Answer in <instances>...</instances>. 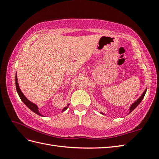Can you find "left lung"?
<instances>
[{
    "label": "left lung",
    "instance_id": "obj_1",
    "mask_svg": "<svg viewBox=\"0 0 159 159\" xmlns=\"http://www.w3.org/2000/svg\"><path fill=\"white\" fill-rule=\"evenodd\" d=\"M146 91H147V89L144 91V92L142 93V95H141V96L139 97V98L138 99V100H137L135 101V102H134L130 106V113H130L132 112V111H133L138 105H139V103L141 102V100H143V97H144V96H145V94H146ZM101 113L103 114L102 113Z\"/></svg>",
    "mask_w": 159,
    "mask_h": 159
}]
</instances>
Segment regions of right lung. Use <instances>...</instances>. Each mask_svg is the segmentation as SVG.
Returning a JSON list of instances; mask_svg holds the SVG:
<instances>
[{"mask_svg": "<svg viewBox=\"0 0 159 159\" xmlns=\"http://www.w3.org/2000/svg\"><path fill=\"white\" fill-rule=\"evenodd\" d=\"M16 87L17 92H18V95H19V96H20V99H21V100L24 102V104H25V105H26V107H27L29 109H31V110L32 111H33V112H34V113H35L36 114L39 115V116H42V115L40 114L39 112L38 106H37L36 104H35L34 103L31 102V101H29V100L25 96V95H24V94L22 93V92H21V90H20V87H19V85H18V78H17V74L16 75ZM68 106H69V104H68V105H67V107H64L62 111H66V110L67 109V107H68Z\"/></svg>", "mask_w": 159, "mask_h": 159, "instance_id": "obj_1", "label": "right lung"}]
</instances>
